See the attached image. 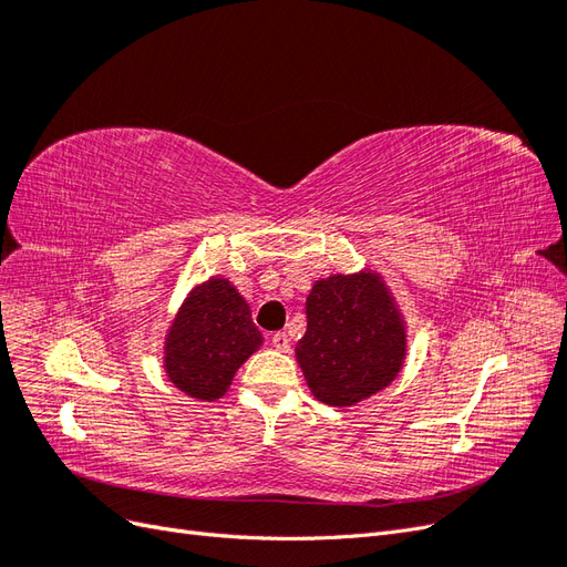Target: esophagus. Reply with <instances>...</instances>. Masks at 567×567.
<instances>
[{"instance_id":"34e87169","label":"esophagus","mask_w":567,"mask_h":567,"mask_svg":"<svg viewBox=\"0 0 567 567\" xmlns=\"http://www.w3.org/2000/svg\"><path fill=\"white\" fill-rule=\"evenodd\" d=\"M271 348H277V350H281V352H288V350H290V340H288V336H286L284 331L274 333V336H271Z\"/></svg>"}]
</instances>
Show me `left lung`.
<instances>
[{
	"mask_svg": "<svg viewBox=\"0 0 567 567\" xmlns=\"http://www.w3.org/2000/svg\"><path fill=\"white\" fill-rule=\"evenodd\" d=\"M305 315L296 357L319 402L357 404L400 373L404 326L379 277L362 271L317 281Z\"/></svg>",
	"mask_w": 567,
	"mask_h": 567,
	"instance_id": "obj_1",
	"label": "left lung"
}]
</instances>
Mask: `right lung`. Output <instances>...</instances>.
I'll use <instances>...</instances> for the list:
<instances>
[{
	"label": "right lung",
	"mask_w": 567,
	"mask_h": 567,
	"mask_svg": "<svg viewBox=\"0 0 567 567\" xmlns=\"http://www.w3.org/2000/svg\"><path fill=\"white\" fill-rule=\"evenodd\" d=\"M262 346L246 300L225 279L198 286L167 333L169 381L198 400H217L234 373Z\"/></svg>",
	"instance_id": "add662e5"
}]
</instances>
